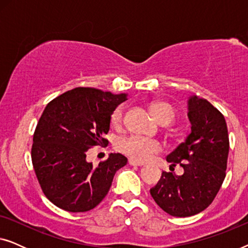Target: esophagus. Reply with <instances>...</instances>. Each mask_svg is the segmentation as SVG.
Returning <instances> with one entry per match:
<instances>
[{"label": "esophagus", "instance_id": "esophagus-1", "mask_svg": "<svg viewBox=\"0 0 248 248\" xmlns=\"http://www.w3.org/2000/svg\"><path fill=\"white\" fill-rule=\"evenodd\" d=\"M128 165H131V166H143L144 164H143V162L134 160V159L130 158V159H128Z\"/></svg>", "mask_w": 248, "mask_h": 248}]
</instances>
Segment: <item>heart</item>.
Wrapping results in <instances>:
<instances>
[{
	"label": "heart",
	"mask_w": 248,
	"mask_h": 248,
	"mask_svg": "<svg viewBox=\"0 0 248 248\" xmlns=\"http://www.w3.org/2000/svg\"><path fill=\"white\" fill-rule=\"evenodd\" d=\"M154 117L161 124H170L175 120V110L170 104L166 101H157L150 106ZM124 116V105L115 108L110 116V123L114 127H120ZM117 150L125 155L138 161H147L155 154L161 151V144L157 140L131 135L117 142Z\"/></svg>",
	"instance_id": "b5f03b06"
}]
</instances>
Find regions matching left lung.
<instances>
[{"label":"left lung","mask_w":248,"mask_h":248,"mask_svg":"<svg viewBox=\"0 0 248 248\" xmlns=\"http://www.w3.org/2000/svg\"><path fill=\"white\" fill-rule=\"evenodd\" d=\"M191 133L166 160L179 165L184 174L162 171L150 189L155 202L172 217H191L211 204L226 177L229 137L223 115L206 99L187 101Z\"/></svg>","instance_id":"1"}]
</instances>
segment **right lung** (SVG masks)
<instances>
[{"mask_svg":"<svg viewBox=\"0 0 248 248\" xmlns=\"http://www.w3.org/2000/svg\"><path fill=\"white\" fill-rule=\"evenodd\" d=\"M126 93L79 87L47 104L33 133L31 160L44 194L69 212H86L103 201L127 158L110 154L93 167L86 160L93 145L106 144L110 116Z\"/></svg>","mask_w":248,"mask_h":248,"instance_id":"add662e5","label":"right lung"}]
</instances>
